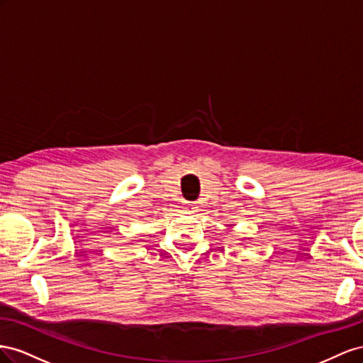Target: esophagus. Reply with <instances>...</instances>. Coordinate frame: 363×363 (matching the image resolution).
Listing matches in <instances>:
<instances>
[{
    "instance_id": "obj_1",
    "label": "esophagus",
    "mask_w": 363,
    "mask_h": 363,
    "mask_svg": "<svg viewBox=\"0 0 363 363\" xmlns=\"http://www.w3.org/2000/svg\"><path fill=\"white\" fill-rule=\"evenodd\" d=\"M184 208H185V210H187V211H191V213H193V211H196V210H198V208H199V206H198V205H196V203H191V202H189V203H185V205H184Z\"/></svg>"
}]
</instances>
